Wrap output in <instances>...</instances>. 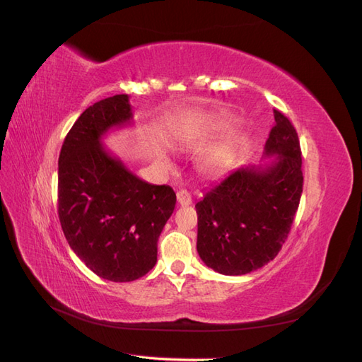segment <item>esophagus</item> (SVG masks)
<instances>
[{"mask_svg":"<svg viewBox=\"0 0 362 362\" xmlns=\"http://www.w3.org/2000/svg\"><path fill=\"white\" fill-rule=\"evenodd\" d=\"M177 203L180 206H188L192 203V197L191 194L187 189H180L177 191Z\"/></svg>","mask_w":362,"mask_h":362,"instance_id":"34e87169","label":"esophagus"}]
</instances>
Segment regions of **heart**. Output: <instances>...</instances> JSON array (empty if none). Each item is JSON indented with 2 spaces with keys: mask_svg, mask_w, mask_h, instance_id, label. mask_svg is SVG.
Returning <instances> with one entry per match:
<instances>
[{
  "mask_svg": "<svg viewBox=\"0 0 362 362\" xmlns=\"http://www.w3.org/2000/svg\"><path fill=\"white\" fill-rule=\"evenodd\" d=\"M226 154L225 153H220V154H217L214 159H212V165L214 166H217V165H221V163H225L226 162Z\"/></svg>",
  "mask_w": 362,
  "mask_h": 362,
  "instance_id": "obj_1",
  "label": "heart"
}]
</instances>
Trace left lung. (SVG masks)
<instances>
[{
	"label": "left lung",
	"mask_w": 362,
	"mask_h": 362,
	"mask_svg": "<svg viewBox=\"0 0 362 362\" xmlns=\"http://www.w3.org/2000/svg\"><path fill=\"white\" fill-rule=\"evenodd\" d=\"M264 145L275 159L245 166L203 194L197 202V252L211 269L245 275L280 252L303 192L301 148L296 129L281 111Z\"/></svg>",
	"instance_id": "left-lung-1"
}]
</instances>
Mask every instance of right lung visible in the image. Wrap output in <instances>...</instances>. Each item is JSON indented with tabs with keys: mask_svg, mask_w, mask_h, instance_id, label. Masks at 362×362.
<instances>
[{
	"mask_svg": "<svg viewBox=\"0 0 362 362\" xmlns=\"http://www.w3.org/2000/svg\"><path fill=\"white\" fill-rule=\"evenodd\" d=\"M132 119L128 95L96 102L73 124L58 162L64 235L90 271L116 283L153 269L157 240L175 206L171 187L141 180L100 144L108 129Z\"/></svg>",
	"mask_w": 362,
	"mask_h": 362,
	"instance_id": "obj_1",
	"label": "right lung"
}]
</instances>
